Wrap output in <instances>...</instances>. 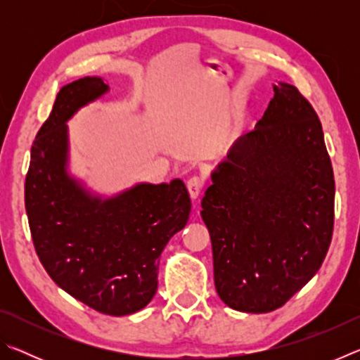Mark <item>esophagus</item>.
<instances>
[{"instance_id":"1","label":"esophagus","mask_w":360,"mask_h":360,"mask_svg":"<svg viewBox=\"0 0 360 360\" xmlns=\"http://www.w3.org/2000/svg\"><path fill=\"white\" fill-rule=\"evenodd\" d=\"M187 191L191 193L192 200H197L203 191V181L200 179L198 176H192V178L187 181Z\"/></svg>"}]
</instances>
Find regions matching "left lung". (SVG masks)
<instances>
[{
  "mask_svg": "<svg viewBox=\"0 0 360 360\" xmlns=\"http://www.w3.org/2000/svg\"><path fill=\"white\" fill-rule=\"evenodd\" d=\"M273 92L202 200L217 295L255 314L283 307L318 273L333 230V169L318 114L294 85L273 84Z\"/></svg>",
  "mask_w": 360,
  "mask_h": 360,
  "instance_id": "left-lung-1",
  "label": "left lung"
}]
</instances>
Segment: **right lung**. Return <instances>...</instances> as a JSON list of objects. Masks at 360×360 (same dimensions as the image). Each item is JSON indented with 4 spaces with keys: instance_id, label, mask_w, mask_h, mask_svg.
I'll return each instance as SVG.
<instances>
[{
    "instance_id": "right-lung-1",
    "label": "right lung",
    "mask_w": 360,
    "mask_h": 360,
    "mask_svg": "<svg viewBox=\"0 0 360 360\" xmlns=\"http://www.w3.org/2000/svg\"><path fill=\"white\" fill-rule=\"evenodd\" d=\"M108 92L96 76L60 89L32 146L25 210L36 254L58 288L96 311L125 316L155 295L158 257L186 227L191 197L181 179L103 197L68 173L66 122Z\"/></svg>"
}]
</instances>
